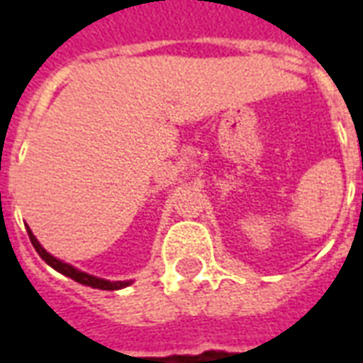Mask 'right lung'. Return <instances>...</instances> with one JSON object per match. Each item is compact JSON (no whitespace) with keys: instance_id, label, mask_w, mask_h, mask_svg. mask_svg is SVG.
<instances>
[{"instance_id":"obj_1","label":"right lung","mask_w":363,"mask_h":363,"mask_svg":"<svg viewBox=\"0 0 363 363\" xmlns=\"http://www.w3.org/2000/svg\"><path fill=\"white\" fill-rule=\"evenodd\" d=\"M27 231H28V239H30V243H33V247L36 249V252L40 255V259L48 264V267H52L56 272L64 274V276H67V278H72V280L79 281V284H83V286H91V288H96V289H108V291H114V289H122L126 288V286H130L132 284V280H124V281H111V280H104V278H96V276H91V274L83 272V270H79V268L72 267V264H67V262H64V260L56 259V257H52L50 252L44 249L43 245L38 243V239H36L35 235H33V231H30V228L27 225Z\"/></svg>"}]
</instances>
